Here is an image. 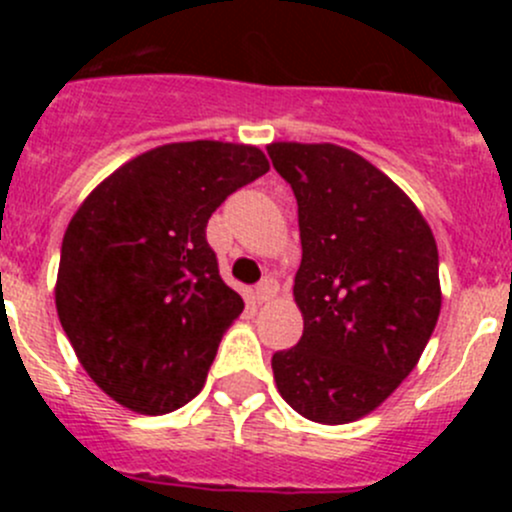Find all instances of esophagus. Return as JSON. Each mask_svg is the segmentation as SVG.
Segmentation results:
<instances>
[{
	"instance_id": "1",
	"label": "esophagus",
	"mask_w": 512,
	"mask_h": 512,
	"mask_svg": "<svg viewBox=\"0 0 512 512\" xmlns=\"http://www.w3.org/2000/svg\"><path fill=\"white\" fill-rule=\"evenodd\" d=\"M277 294V282L272 280V277H265V280L260 282V285L255 287V299L257 302H270L272 297H275Z\"/></svg>"
}]
</instances>
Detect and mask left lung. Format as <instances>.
<instances>
[{"label": "left lung", "instance_id": "1", "mask_svg": "<svg viewBox=\"0 0 512 512\" xmlns=\"http://www.w3.org/2000/svg\"><path fill=\"white\" fill-rule=\"evenodd\" d=\"M297 198L304 332L272 356L277 391L309 421L371 414L414 371L441 312L438 250L409 195L334 143H272Z\"/></svg>", "mask_w": 512, "mask_h": 512}]
</instances>
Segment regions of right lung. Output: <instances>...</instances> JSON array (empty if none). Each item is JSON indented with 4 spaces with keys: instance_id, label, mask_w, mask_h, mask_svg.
<instances>
[{
    "instance_id": "right-lung-1",
    "label": "right lung",
    "mask_w": 512,
    "mask_h": 512,
    "mask_svg": "<svg viewBox=\"0 0 512 512\" xmlns=\"http://www.w3.org/2000/svg\"><path fill=\"white\" fill-rule=\"evenodd\" d=\"M270 170L255 146L168 143L108 175L61 242L56 312L86 374L126 409L160 416L200 394L245 309L205 227Z\"/></svg>"
}]
</instances>
